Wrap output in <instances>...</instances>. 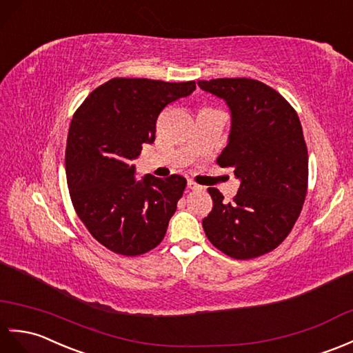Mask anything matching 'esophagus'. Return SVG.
I'll list each match as a JSON object with an SVG mask.
<instances>
[{
	"label": "esophagus",
	"instance_id": "1",
	"mask_svg": "<svg viewBox=\"0 0 353 353\" xmlns=\"http://www.w3.org/2000/svg\"><path fill=\"white\" fill-rule=\"evenodd\" d=\"M187 187H189L190 190H202V185H199V184H196L194 181H192V179H189V181H187Z\"/></svg>",
	"mask_w": 353,
	"mask_h": 353
}]
</instances>
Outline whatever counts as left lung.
Wrapping results in <instances>:
<instances>
[{"mask_svg":"<svg viewBox=\"0 0 353 353\" xmlns=\"http://www.w3.org/2000/svg\"><path fill=\"white\" fill-rule=\"evenodd\" d=\"M198 85L230 107L228 145L217 164L234 168L240 179L232 202L210 187L213 210L203 231L223 254L250 260L278 248L301 214L308 187L302 125L287 99L258 80L217 78Z\"/></svg>","mask_w":353,"mask_h":353,"instance_id":"left-lung-1","label":"left lung"}]
</instances>
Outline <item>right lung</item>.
Returning <instances> with one entry per match:
<instances>
[{
  "label": "right lung",
  "mask_w": 353,
  "mask_h": 353,
  "mask_svg": "<svg viewBox=\"0 0 353 353\" xmlns=\"http://www.w3.org/2000/svg\"><path fill=\"white\" fill-rule=\"evenodd\" d=\"M194 89V81L113 78L74 113L65 154L70 199L92 237L114 254L142 255L164 239L185 178L139 181L131 163L155 140L163 108Z\"/></svg>",
  "instance_id": "add662e5"
}]
</instances>
